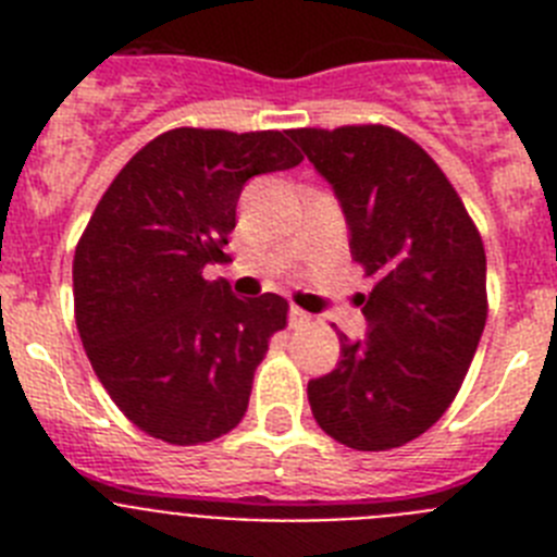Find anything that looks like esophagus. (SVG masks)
<instances>
[{
  "label": "esophagus",
  "mask_w": 557,
  "mask_h": 557,
  "mask_svg": "<svg viewBox=\"0 0 557 557\" xmlns=\"http://www.w3.org/2000/svg\"><path fill=\"white\" fill-rule=\"evenodd\" d=\"M309 323H312V314L304 312V309H298V307H289V326L304 329V326H309Z\"/></svg>",
  "instance_id": "obj_1"
}]
</instances>
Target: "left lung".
<instances>
[{
    "instance_id": "obj_1",
    "label": "left lung",
    "mask_w": 557,
    "mask_h": 557,
    "mask_svg": "<svg viewBox=\"0 0 557 557\" xmlns=\"http://www.w3.org/2000/svg\"><path fill=\"white\" fill-rule=\"evenodd\" d=\"M289 139L332 184L354 262L373 278L359 298L368 334H339L337 368L309 382V407L348 449H396L449 410L474 359L488 318L480 231L405 133L301 127Z\"/></svg>"
}]
</instances>
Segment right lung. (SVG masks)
<instances>
[{"mask_svg":"<svg viewBox=\"0 0 557 557\" xmlns=\"http://www.w3.org/2000/svg\"><path fill=\"white\" fill-rule=\"evenodd\" d=\"M289 131L175 127L141 147L113 178L72 264L75 321L97 379L133 424L175 446L225 435L248 410L253 371L287 301H243L209 282L253 175L304 156Z\"/></svg>","mask_w":557,"mask_h":557,"instance_id":"add662e5","label":"right lung"}]
</instances>
